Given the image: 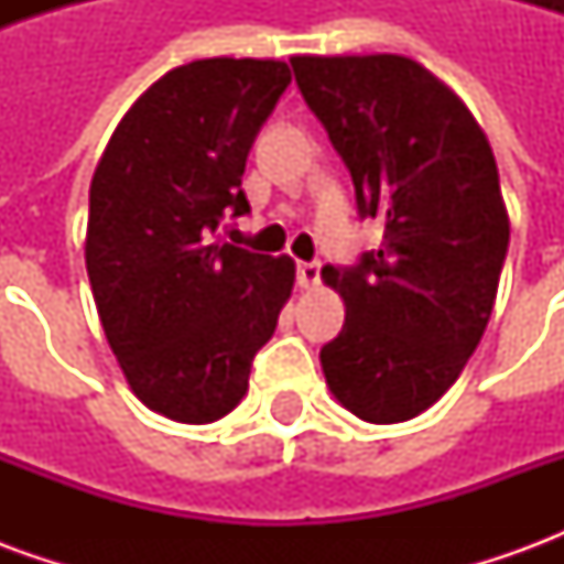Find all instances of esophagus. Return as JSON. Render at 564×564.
Wrapping results in <instances>:
<instances>
[{"instance_id":"1","label":"esophagus","mask_w":564,"mask_h":564,"mask_svg":"<svg viewBox=\"0 0 564 564\" xmlns=\"http://www.w3.org/2000/svg\"><path fill=\"white\" fill-rule=\"evenodd\" d=\"M295 281L302 290H314L319 283V262H299L295 269Z\"/></svg>"}]
</instances>
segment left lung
I'll list each match as a JSON object with an SVG mask.
<instances>
[{"instance_id": "obj_1", "label": "left lung", "mask_w": 564, "mask_h": 564, "mask_svg": "<svg viewBox=\"0 0 564 564\" xmlns=\"http://www.w3.org/2000/svg\"><path fill=\"white\" fill-rule=\"evenodd\" d=\"M383 245L323 269L347 319L319 350L332 395L366 423H404L456 383L484 338L510 241L484 129L402 54L290 59Z\"/></svg>"}]
</instances>
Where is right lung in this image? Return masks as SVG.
I'll return each instance as SVG.
<instances>
[{
	"mask_svg": "<svg viewBox=\"0 0 564 564\" xmlns=\"http://www.w3.org/2000/svg\"><path fill=\"white\" fill-rule=\"evenodd\" d=\"M290 80L286 63L250 56L172 68L93 172L84 257L105 338L129 390L174 423H214L245 399L293 293V259L220 241L250 210L247 153Z\"/></svg>",
	"mask_w": 564,
	"mask_h": 564,
	"instance_id": "add662e5",
	"label": "right lung"
}]
</instances>
